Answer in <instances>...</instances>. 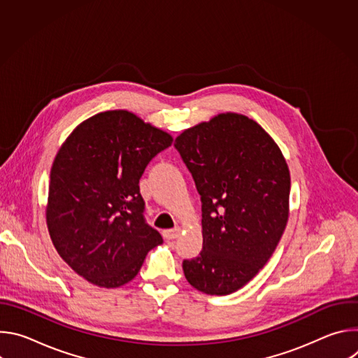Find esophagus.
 <instances>
[{
	"instance_id": "obj_1",
	"label": "esophagus",
	"mask_w": 358,
	"mask_h": 358,
	"mask_svg": "<svg viewBox=\"0 0 358 358\" xmlns=\"http://www.w3.org/2000/svg\"><path fill=\"white\" fill-rule=\"evenodd\" d=\"M180 234H181V228H180V227H174L173 229H166V231L163 232V235H164L166 239H176V238L180 236Z\"/></svg>"
}]
</instances>
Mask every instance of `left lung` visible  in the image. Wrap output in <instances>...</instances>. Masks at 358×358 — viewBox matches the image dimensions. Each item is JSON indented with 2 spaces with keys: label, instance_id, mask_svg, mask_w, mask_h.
I'll list each match as a JSON object with an SVG mask.
<instances>
[{
  "label": "left lung",
  "instance_id": "1",
  "mask_svg": "<svg viewBox=\"0 0 358 358\" xmlns=\"http://www.w3.org/2000/svg\"><path fill=\"white\" fill-rule=\"evenodd\" d=\"M174 147L202 203V250L182 262L184 275L207 294L236 292L266 265L286 228L285 157L257 122L238 113L187 129Z\"/></svg>",
  "mask_w": 358,
  "mask_h": 358
}]
</instances>
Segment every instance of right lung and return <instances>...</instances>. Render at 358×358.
I'll list each match as a JSON object with an SVG mask.
<instances>
[{"label":"right lung","mask_w":358,"mask_h":358,"mask_svg":"<svg viewBox=\"0 0 358 358\" xmlns=\"http://www.w3.org/2000/svg\"><path fill=\"white\" fill-rule=\"evenodd\" d=\"M173 137L127 110L94 115L59 148L50 169L48 231L61 258L100 287L138 273L160 232L144 218L138 181Z\"/></svg>","instance_id":"obj_1"}]
</instances>
